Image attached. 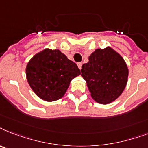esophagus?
Wrapping results in <instances>:
<instances>
[{
    "label": "esophagus",
    "mask_w": 148,
    "mask_h": 148,
    "mask_svg": "<svg viewBox=\"0 0 148 148\" xmlns=\"http://www.w3.org/2000/svg\"><path fill=\"white\" fill-rule=\"evenodd\" d=\"M77 65H78V67H79V69H81L82 66V62H79Z\"/></svg>",
    "instance_id": "34e87169"
}]
</instances>
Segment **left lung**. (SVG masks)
I'll list each match as a JSON object with an SVG mask.
<instances>
[{
    "mask_svg": "<svg viewBox=\"0 0 148 148\" xmlns=\"http://www.w3.org/2000/svg\"><path fill=\"white\" fill-rule=\"evenodd\" d=\"M81 73L92 98L103 105L115 101L122 94L128 78L125 60L110 47L95 49L88 56V62L82 65Z\"/></svg>",
    "mask_w": 148,
    "mask_h": 148,
    "instance_id": "obj_1",
    "label": "left lung"
}]
</instances>
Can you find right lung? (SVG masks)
<instances>
[{"label": "right lung", "instance_id": "1", "mask_svg": "<svg viewBox=\"0 0 148 148\" xmlns=\"http://www.w3.org/2000/svg\"><path fill=\"white\" fill-rule=\"evenodd\" d=\"M79 75L77 65L60 49L46 48L35 54L26 66L30 88L46 101H56L64 96L70 82Z\"/></svg>", "mask_w": 148, "mask_h": 148}]
</instances>
